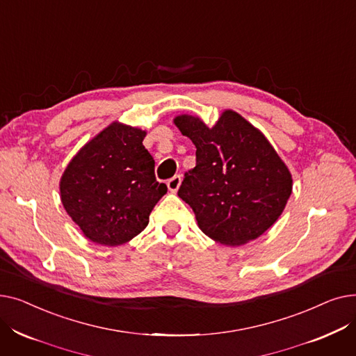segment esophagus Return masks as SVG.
<instances>
[{
  "mask_svg": "<svg viewBox=\"0 0 356 356\" xmlns=\"http://www.w3.org/2000/svg\"><path fill=\"white\" fill-rule=\"evenodd\" d=\"M180 183H181V176H175L167 181V188L172 193H176L180 188Z\"/></svg>",
  "mask_w": 356,
  "mask_h": 356,
  "instance_id": "obj_1",
  "label": "esophagus"
}]
</instances>
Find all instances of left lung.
<instances>
[{"label":"left lung","instance_id":"left-lung-1","mask_svg":"<svg viewBox=\"0 0 356 356\" xmlns=\"http://www.w3.org/2000/svg\"><path fill=\"white\" fill-rule=\"evenodd\" d=\"M173 122L196 147V167L184 173L177 195L193 209L200 231L239 247L271 228L286 208L293 179L266 136L232 109L213 127L189 114Z\"/></svg>","mask_w":356,"mask_h":356}]
</instances>
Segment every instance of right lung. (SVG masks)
Instances as JSON below:
<instances>
[{"instance_id":"1","label":"right lung","mask_w":356,"mask_h":356,"mask_svg":"<svg viewBox=\"0 0 356 356\" xmlns=\"http://www.w3.org/2000/svg\"><path fill=\"white\" fill-rule=\"evenodd\" d=\"M145 136L138 127L111 122L73 156L60 177L65 211L98 245L118 247L137 236L167 193L143 145Z\"/></svg>"}]
</instances>
